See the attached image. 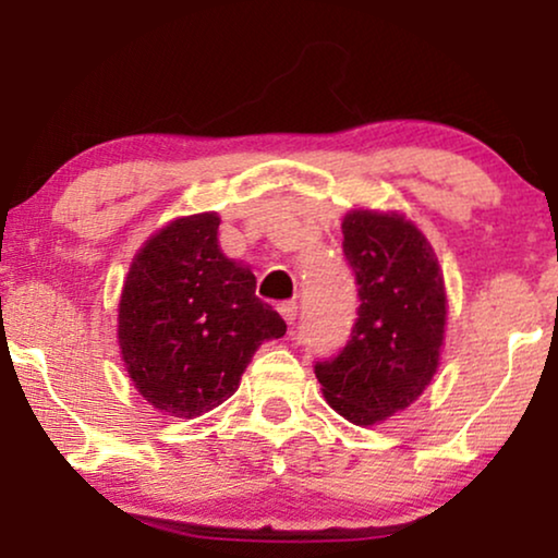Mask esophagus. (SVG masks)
<instances>
[{"mask_svg":"<svg viewBox=\"0 0 558 558\" xmlns=\"http://www.w3.org/2000/svg\"><path fill=\"white\" fill-rule=\"evenodd\" d=\"M279 315L284 317V323H287V325H292L294 319H296V304H294V302H284V304H279Z\"/></svg>","mask_w":558,"mask_h":558,"instance_id":"34e87169","label":"esophagus"}]
</instances>
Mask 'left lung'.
Wrapping results in <instances>:
<instances>
[{"label":"left lung","mask_w":558,"mask_h":558,"mask_svg":"<svg viewBox=\"0 0 558 558\" xmlns=\"http://www.w3.org/2000/svg\"><path fill=\"white\" fill-rule=\"evenodd\" d=\"M342 251L355 271L357 323L335 361L315 365L325 401L355 426L386 422L437 376L447 332L439 258L399 210L350 208Z\"/></svg>","instance_id":"left-lung-1"}]
</instances>
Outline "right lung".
I'll return each instance as SVG.
<instances>
[{
	"mask_svg": "<svg viewBox=\"0 0 558 558\" xmlns=\"http://www.w3.org/2000/svg\"><path fill=\"white\" fill-rule=\"evenodd\" d=\"M218 213L180 216L136 251L119 296L117 340L136 391L157 411L195 418L231 399L284 319L256 296L248 264L218 241Z\"/></svg>",
	"mask_w": 558,
	"mask_h": 558,
	"instance_id": "add662e5",
	"label": "right lung"
}]
</instances>
